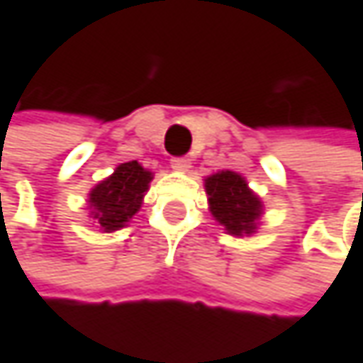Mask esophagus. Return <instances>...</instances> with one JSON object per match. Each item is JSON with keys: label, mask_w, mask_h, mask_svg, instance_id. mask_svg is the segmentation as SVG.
I'll return each mask as SVG.
<instances>
[{"label": "esophagus", "mask_w": 363, "mask_h": 363, "mask_svg": "<svg viewBox=\"0 0 363 363\" xmlns=\"http://www.w3.org/2000/svg\"><path fill=\"white\" fill-rule=\"evenodd\" d=\"M172 168L177 170V172H186L189 168H191V160L189 158H172Z\"/></svg>", "instance_id": "34e87169"}]
</instances>
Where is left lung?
I'll return each mask as SVG.
<instances>
[{"mask_svg": "<svg viewBox=\"0 0 363 363\" xmlns=\"http://www.w3.org/2000/svg\"><path fill=\"white\" fill-rule=\"evenodd\" d=\"M205 193L211 216L224 225L228 234L250 236L257 232L263 203L248 189L245 177L232 170L216 172L205 179Z\"/></svg>", "mask_w": 363, "mask_h": 363, "instance_id": "1", "label": "left lung"}]
</instances>
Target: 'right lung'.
<instances>
[{"instance_id":"add662e5","label":"right lung","mask_w":363,"mask_h":363,"mask_svg":"<svg viewBox=\"0 0 363 363\" xmlns=\"http://www.w3.org/2000/svg\"><path fill=\"white\" fill-rule=\"evenodd\" d=\"M154 174L138 160L118 164L115 172L100 181L88 195L90 218L102 232H115L131 222L141 207Z\"/></svg>"}]
</instances>
